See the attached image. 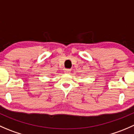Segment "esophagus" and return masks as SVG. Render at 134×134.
<instances>
[{
	"mask_svg": "<svg viewBox=\"0 0 134 134\" xmlns=\"http://www.w3.org/2000/svg\"><path fill=\"white\" fill-rule=\"evenodd\" d=\"M71 69H65L64 71V73L65 74H69L70 72H71Z\"/></svg>",
	"mask_w": 134,
	"mask_h": 134,
	"instance_id": "obj_1",
	"label": "esophagus"
}]
</instances>
